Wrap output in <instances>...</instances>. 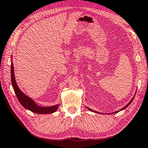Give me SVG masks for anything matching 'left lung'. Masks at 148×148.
I'll return each mask as SVG.
<instances>
[{
    "instance_id": "obj_1",
    "label": "left lung",
    "mask_w": 148,
    "mask_h": 148,
    "mask_svg": "<svg viewBox=\"0 0 148 148\" xmlns=\"http://www.w3.org/2000/svg\"><path fill=\"white\" fill-rule=\"evenodd\" d=\"M134 97H135V95H134V97L132 98V99H131V100H130V102L129 103H128L127 105L126 106H124V107H123V108H122L121 110H119V111H116V112H113V113H118L119 112H120V111H121V110H124L125 108H127V106H129V105H130V103H132V101H133V99H134ZM86 108H88V109L89 110H90V111H91V112H95V113H99L98 112H97V111H95V110H91V109H90V108H88V107H87V106H86Z\"/></svg>"
}]
</instances>
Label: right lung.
<instances>
[{
  "mask_svg": "<svg viewBox=\"0 0 148 148\" xmlns=\"http://www.w3.org/2000/svg\"><path fill=\"white\" fill-rule=\"evenodd\" d=\"M11 82L16 97L18 98L21 105L23 107L29 110L31 112L38 113V114H49V113H52L57 111V110L58 108L59 104L53 105L52 106H49V107H42V106H40L32 98L24 94V92L20 90V89L19 88L15 80L14 73V67L12 61L11 67Z\"/></svg>",
  "mask_w": 148,
  "mask_h": 148,
  "instance_id": "right-lung-1",
  "label": "right lung"
}]
</instances>
